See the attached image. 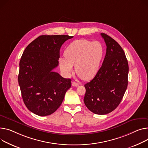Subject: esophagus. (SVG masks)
Segmentation results:
<instances>
[{"label":"esophagus","mask_w":148,"mask_h":148,"mask_svg":"<svg viewBox=\"0 0 148 148\" xmlns=\"http://www.w3.org/2000/svg\"><path fill=\"white\" fill-rule=\"evenodd\" d=\"M72 86H75V87H77V86H78V83H77L75 82H73L72 83Z\"/></svg>","instance_id":"1"}]
</instances>
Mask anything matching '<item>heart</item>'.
I'll return each mask as SVG.
<instances>
[{
	"instance_id": "heart-1",
	"label": "heart",
	"mask_w": 148,
	"mask_h": 148,
	"mask_svg": "<svg viewBox=\"0 0 148 148\" xmlns=\"http://www.w3.org/2000/svg\"><path fill=\"white\" fill-rule=\"evenodd\" d=\"M104 54L102 45L97 41L86 39L76 40L69 45L64 52V57L59 60L61 70L66 75L75 70L84 80H90L97 73Z\"/></svg>"
}]
</instances>
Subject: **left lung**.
<instances>
[{
  "label": "left lung",
  "mask_w": 148,
  "mask_h": 148,
  "mask_svg": "<svg viewBox=\"0 0 148 148\" xmlns=\"http://www.w3.org/2000/svg\"><path fill=\"white\" fill-rule=\"evenodd\" d=\"M101 35L106 52L95 77L84 85V102L94 114L105 115L114 111L123 99L128 84L129 65L120 45L107 34Z\"/></svg>",
  "instance_id": "left-lung-1"
}]
</instances>
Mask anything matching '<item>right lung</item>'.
<instances>
[{
  "label": "right lung",
  "instance_id": "1",
  "mask_svg": "<svg viewBox=\"0 0 148 148\" xmlns=\"http://www.w3.org/2000/svg\"><path fill=\"white\" fill-rule=\"evenodd\" d=\"M73 36L43 35L29 43L19 62L18 83L28 110L39 116L55 112L71 87V80L53 71L61 46Z\"/></svg>",
  "mask_w": 148,
  "mask_h": 148
}]
</instances>
